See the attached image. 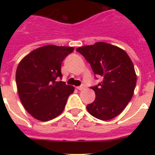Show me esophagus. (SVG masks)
<instances>
[{
    "label": "esophagus",
    "instance_id": "esophagus-1",
    "mask_svg": "<svg viewBox=\"0 0 155 155\" xmlns=\"http://www.w3.org/2000/svg\"><path fill=\"white\" fill-rule=\"evenodd\" d=\"M77 88L78 90H80V91H81V90H84V88H85V87H84V85H81V86H78V87H77Z\"/></svg>",
    "mask_w": 155,
    "mask_h": 155
}]
</instances>
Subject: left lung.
I'll use <instances>...</instances> for the list:
<instances>
[{"mask_svg":"<svg viewBox=\"0 0 155 155\" xmlns=\"http://www.w3.org/2000/svg\"><path fill=\"white\" fill-rule=\"evenodd\" d=\"M76 51L102 79L91 87L95 99L86 106L87 112L98 120L113 119L124 111L134 94L137 75L132 61L124 50L103 42L79 47Z\"/></svg>","mask_w":155,"mask_h":155,"instance_id":"8db88e82","label":"left lung"}]
</instances>
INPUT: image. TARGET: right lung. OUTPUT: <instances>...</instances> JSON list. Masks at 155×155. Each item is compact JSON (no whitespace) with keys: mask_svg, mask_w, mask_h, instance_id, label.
Returning a JSON list of instances; mask_svg holds the SVG:
<instances>
[{"mask_svg":"<svg viewBox=\"0 0 155 155\" xmlns=\"http://www.w3.org/2000/svg\"><path fill=\"white\" fill-rule=\"evenodd\" d=\"M73 47L47 45L31 51L19 63L16 84L19 98L29 114L48 121L64 111L74 86L62 79L61 64Z\"/></svg>","mask_w":155,"mask_h":155,"instance_id":"add662e5","label":"right lung"}]
</instances>
